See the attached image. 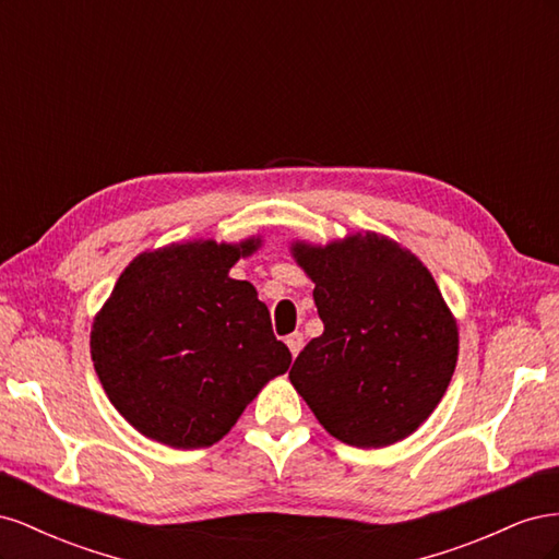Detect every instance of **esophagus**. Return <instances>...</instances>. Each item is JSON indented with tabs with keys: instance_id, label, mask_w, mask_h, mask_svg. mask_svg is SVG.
Listing matches in <instances>:
<instances>
[{
	"instance_id": "34e87169",
	"label": "esophagus",
	"mask_w": 559,
	"mask_h": 559,
	"mask_svg": "<svg viewBox=\"0 0 559 559\" xmlns=\"http://www.w3.org/2000/svg\"><path fill=\"white\" fill-rule=\"evenodd\" d=\"M302 343H306V337H302V333H298V331L292 333V335H286V345H289L294 359L298 357V352L302 349Z\"/></svg>"
}]
</instances>
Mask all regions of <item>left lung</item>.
<instances>
[{"label": "left lung", "instance_id": "left-lung-1", "mask_svg": "<svg viewBox=\"0 0 559 559\" xmlns=\"http://www.w3.org/2000/svg\"><path fill=\"white\" fill-rule=\"evenodd\" d=\"M314 282L324 333L289 378L337 441L392 445L443 399L456 364V326L429 270L376 233L329 247L296 245Z\"/></svg>", "mask_w": 559, "mask_h": 559}]
</instances>
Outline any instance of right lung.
Instances as JSON below:
<instances>
[{
	"label": "right lung",
	"instance_id": "1",
	"mask_svg": "<svg viewBox=\"0 0 559 559\" xmlns=\"http://www.w3.org/2000/svg\"><path fill=\"white\" fill-rule=\"evenodd\" d=\"M259 242L173 245L134 259L97 314L91 352L114 408L179 450L210 448L292 352L265 302L228 270Z\"/></svg>",
	"mask_w": 559,
	"mask_h": 559
}]
</instances>
